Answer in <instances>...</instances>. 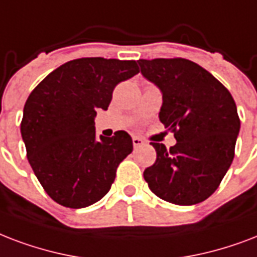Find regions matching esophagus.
<instances>
[{
	"instance_id": "1",
	"label": "esophagus",
	"mask_w": 257,
	"mask_h": 257,
	"mask_svg": "<svg viewBox=\"0 0 257 257\" xmlns=\"http://www.w3.org/2000/svg\"><path fill=\"white\" fill-rule=\"evenodd\" d=\"M133 145H134L135 149H138V147L145 146V145H146V142H145L142 138H139V137H134V138H133Z\"/></svg>"
}]
</instances>
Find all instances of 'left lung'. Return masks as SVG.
<instances>
[{
	"mask_svg": "<svg viewBox=\"0 0 257 257\" xmlns=\"http://www.w3.org/2000/svg\"><path fill=\"white\" fill-rule=\"evenodd\" d=\"M141 72L161 89L160 120L177 143L157 151L143 172L150 190L176 205H194L212 196L228 172L240 131L230 92L206 69L186 59L138 60Z\"/></svg>",
	"mask_w": 257,
	"mask_h": 257,
	"instance_id": "left-lung-1",
	"label": "left lung"
}]
</instances>
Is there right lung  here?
Listing matches in <instances>:
<instances>
[{"label":"right lung","mask_w":257,"mask_h":257,"mask_svg":"<svg viewBox=\"0 0 257 257\" xmlns=\"http://www.w3.org/2000/svg\"><path fill=\"white\" fill-rule=\"evenodd\" d=\"M138 72L135 60L83 57L60 65L31 92L21 135L37 180L57 204L79 209L108 193L133 139L116 131L97 141L93 120L108 108L115 87Z\"/></svg>","instance_id":"add662e5"}]
</instances>
